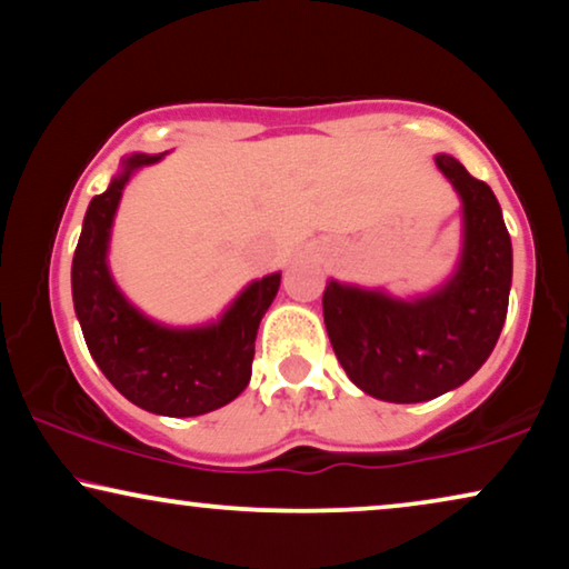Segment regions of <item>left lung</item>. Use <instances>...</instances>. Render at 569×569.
<instances>
[{
  "mask_svg": "<svg viewBox=\"0 0 569 569\" xmlns=\"http://www.w3.org/2000/svg\"><path fill=\"white\" fill-rule=\"evenodd\" d=\"M437 166L463 197L466 241L456 278L419 301H396L330 280L325 328L346 375L369 396L421 403L479 372L507 317L512 244L495 192L452 156Z\"/></svg>",
  "mask_w": 569,
  "mask_h": 569,
  "instance_id": "1",
  "label": "left lung"
}]
</instances>
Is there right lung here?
I'll list each match as a JSON object with an SVG mask.
<instances>
[{
	"mask_svg": "<svg viewBox=\"0 0 569 569\" xmlns=\"http://www.w3.org/2000/svg\"><path fill=\"white\" fill-rule=\"evenodd\" d=\"M161 156H130L109 189L90 200L72 260V299L88 351L134 406L161 416H200L231 403L252 377L254 338L276 299L280 276L241 293L223 320L200 330H169L127 305L106 268V244L121 189Z\"/></svg>",
	"mask_w": 569,
	"mask_h": 569,
	"instance_id": "add662e5",
	"label": "right lung"
}]
</instances>
